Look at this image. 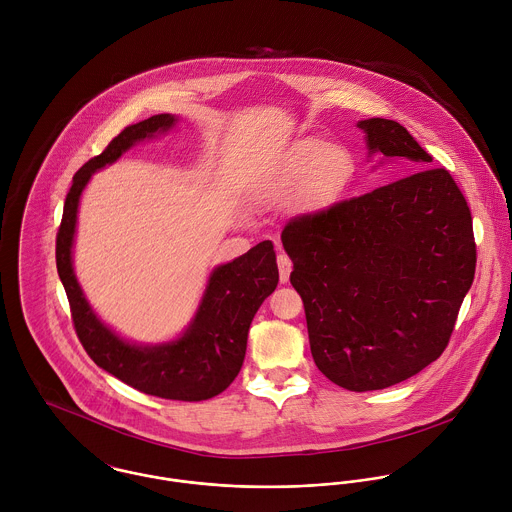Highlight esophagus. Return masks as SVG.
I'll return each instance as SVG.
<instances>
[{
    "mask_svg": "<svg viewBox=\"0 0 512 512\" xmlns=\"http://www.w3.org/2000/svg\"><path fill=\"white\" fill-rule=\"evenodd\" d=\"M278 270H280V282L286 284L290 280V272H292V260L288 258L286 252L278 254Z\"/></svg>",
    "mask_w": 512,
    "mask_h": 512,
    "instance_id": "esophagus-1",
    "label": "esophagus"
}]
</instances>
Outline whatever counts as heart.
<instances>
[{
	"mask_svg": "<svg viewBox=\"0 0 512 512\" xmlns=\"http://www.w3.org/2000/svg\"><path fill=\"white\" fill-rule=\"evenodd\" d=\"M353 171V159L345 149L323 140H303L268 175L264 195L282 199L307 189L313 207H327L343 195Z\"/></svg>",
	"mask_w": 512,
	"mask_h": 512,
	"instance_id": "obj_1",
	"label": "heart"
}]
</instances>
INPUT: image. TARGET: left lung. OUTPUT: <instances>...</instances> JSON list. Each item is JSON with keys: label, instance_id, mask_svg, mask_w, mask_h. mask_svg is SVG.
I'll list each match as a JSON object with an SVG mask.
<instances>
[{"label": "left lung", "instance_id": "8db88e82", "mask_svg": "<svg viewBox=\"0 0 512 512\" xmlns=\"http://www.w3.org/2000/svg\"><path fill=\"white\" fill-rule=\"evenodd\" d=\"M359 128L372 153L432 163L394 120ZM282 244L313 361L353 392L388 388L438 359L477 264L469 205L443 167L297 215Z\"/></svg>", "mask_w": 512, "mask_h": 512}]
</instances>
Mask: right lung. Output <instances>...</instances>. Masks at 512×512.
I'll use <instances>...</instances> for the list:
<instances>
[{"instance_id":"obj_1","label":"right lung","mask_w":512,"mask_h":512,"mask_svg":"<svg viewBox=\"0 0 512 512\" xmlns=\"http://www.w3.org/2000/svg\"><path fill=\"white\" fill-rule=\"evenodd\" d=\"M173 122L171 114H157L124 128L102 153L74 173L57 232V270L69 297L76 337L96 365L151 396L201 402L226 390L240 372L250 323L278 286L274 244L264 240L230 264L219 266L187 333L161 347L130 345L104 327L80 292L71 262L78 199L90 175L116 161L138 140L171 128Z\"/></svg>"}]
</instances>
